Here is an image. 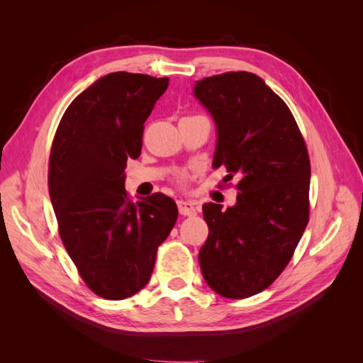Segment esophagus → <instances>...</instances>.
I'll return each mask as SVG.
<instances>
[{
    "instance_id": "34e87169",
    "label": "esophagus",
    "mask_w": 363,
    "mask_h": 363,
    "mask_svg": "<svg viewBox=\"0 0 363 363\" xmlns=\"http://www.w3.org/2000/svg\"><path fill=\"white\" fill-rule=\"evenodd\" d=\"M177 206H179V212L184 216H194L196 213V206L192 201L179 200Z\"/></svg>"
}]
</instances>
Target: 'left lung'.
Instances as JSON below:
<instances>
[{"label":"left lung","mask_w":363,"mask_h":363,"mask_svg":"<svg viewBox=\"0 0 363 363\" xmlns=\"http://www.w3.org/2000/svg\"><path fill=\"white\" fill-rule=\"evenodd\" d=\"M194 96L216 128L213 168L238 175L235 206H203L208 236L199 260L225 298L267 289L286 268L309 221L311 162L281 98L259 75L239 71L195 82Z\"/></svg>","instance_id":"left-lung-1"}]
</instances>
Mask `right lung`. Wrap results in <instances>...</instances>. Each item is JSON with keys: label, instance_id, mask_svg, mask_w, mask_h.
I'll use <instances>...</instances> for the list:
<instances>
[{"label": "right lung", "instance_id": "1", "mask_svg": "<svg viewBox=\"0 0 363 363\" xmlns=\"http://www.w3.org/2000/svg\"><path fill=\"white\" fill-rule=\"evenodd\" d=\"M168 84V77L107 74L75 96L54 136L48 189L62 242L87 286L107 300L145 288L177 221L169 196L133 203L124 188L127 160L140 156L144 123Z\"/></svg>", "mask_w": 363, "mask_h": 363}]
</instances>
